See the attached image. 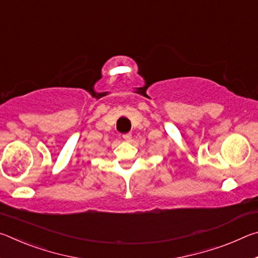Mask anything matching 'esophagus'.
I'll use <instances>...</instances> for the list:
<instances>
[{"label": "esophagus", "instance_id": "1", "mask_svg": "<svg viewBox=\"0 0 258 258\" xmlns=\"http://www.w3.org/2000/svg\"><path fill=\"white\" fill-rule=\"evenodd\" d=\"M123 139L126 140V141H131V140H132V134L125 133V134H123Z\"/></svg>", "mask_w": 258, "mask_h": 258}]
</instances>
